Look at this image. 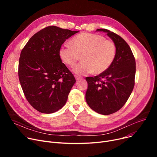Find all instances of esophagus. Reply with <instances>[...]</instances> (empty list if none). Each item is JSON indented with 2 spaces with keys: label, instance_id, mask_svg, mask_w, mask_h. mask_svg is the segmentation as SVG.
<instances>
[{
  "label": "esophagus",
  "instance_id": "34e87169",
  "mask_svg": "<svg viewBox=\"0 0 157 157\" xmlns=\"http://www.w3.org/2000/svg\"><path fill=\"white\" fill-rule=\"evenodd\" d=\"M75 78L76 79V81H79V80H81L83 78H82L81 77H79V76H75Z\"/></svg>",
  "mask_w": 157,
  "mask_h": 157
}]
</instances>
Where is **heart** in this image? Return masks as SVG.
Here are the masks:
<instances>
[{"mask_svg": "<svg viewBox=\"0 0 157 157\" xmlns=\"http://www.w3.org/2000/svg\"><path fill=\"white\" fill-rule=\"evenodd\" d=\"M70 43L71 45L60 48L59 55L63 62L70 67H74L81 56L82 62L73 70L79 76L93 72L95 74L105 72L117 55L114 42L98 34L83 33L73 37Z\"/></svg>", "mask_w": 157, "mask_h": 157, "instance_id": "heart-1", "label": "heart"}]
</instances>
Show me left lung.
Instances as JSON below:
<instances>
[{
	"instance_id": "obj_1",
	"label": "left lung",
	"mask_w": 157,
	"mask_h": 157,
	"mask_svg": "<svg viewBox=\"0 0 157 157\" xmlns=\"http://www.w3.org/2000/svg\"><path fill=\"white\" fill-rule=\"evenodd\" d=\"M107 33L117 47V55L110 67L99 75L86 77L88 86L86 101L90 108L104 115L113 114L125 105L135 84L136 60L126 41L105 29H97Z\"/></svg>"
}]
</instances>
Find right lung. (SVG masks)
I'll list each match as a JSON object with an SVG mask.
<instances>
[{
	"mask_svg": "<svg viewBox=\"0 0 157 157\" xmlns=\"http://www.w3.org/2000/svg\"><path fill=\"white\" fill-rule=\"evenodd\" d=\"M79 31L49 26L33 36L21 50L18 76L27 100L38 111L50 114L67 102L76 83L72 72L62 62V45Z\"/></svg>",
	"mask_w": 157,
	"mask_h": 157,
	"instance_id": "add662e5",
	"label": "right lung"
}]
</instances>
